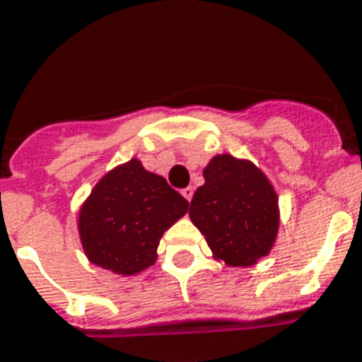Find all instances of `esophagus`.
I'll list each match as a JSON object with an SVG mask.
<instances>
[{
	"mask_svg": "<svg viewBox=\"0 0 362 362\" xmlns=\"http://www.w3.org/2000/svg\"><path fill=\"white\" fill-rule=\"evenodd\" d=\"M181 194L185 196V199H192V194H194V190H192V187H187V189H183L181 190Z\"/></svg>",
	"mask_w": 362,
	"mask_h": 362,
	"instance_id": "esophagus-1",
	"label": "esophagus"
}]
</instances>
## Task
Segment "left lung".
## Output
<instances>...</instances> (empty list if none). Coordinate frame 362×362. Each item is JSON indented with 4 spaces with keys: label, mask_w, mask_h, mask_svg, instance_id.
<instances>
[{
    "label": "left lung",
    "mask_w": 362,
    "mask_h": 362,
    "mask_svg": "<svg viewBox=\"0 0 362 362\" xmlns=\"http://www.w3.org/2000/svg\"><path fill=\"white\" fill-rule=\"evenodd\" d=\"M205 183L190 202V221L218 259L247 267L269 252L279 230L276 194L254 164L230 155L204 170Z\"/></svg>",
    "instance_id": "obj_1"
}]
</instances>
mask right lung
I'll return each instance as SVG.
<instances>
[{"label": "right lung", "instance_id": "obj_1", "mask_svg": "<svg viewBox=\"0 0 362 362\" xmlns=\"http://www.w3.org/2000/svg\"><path fill=\"white\" fill-rule=\"evenodd\" d=\"M189 209V202L160 175L131 160L106 173L80 211V235L88 258L119 274L153 265L164 231Z\"/></svg>", "mask_w": 362, "mask_h": 362}]
</instances>
